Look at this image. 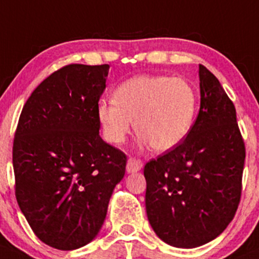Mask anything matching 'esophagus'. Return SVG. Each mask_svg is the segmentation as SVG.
I'll return each mask as SVG.
<instances>
[{
	"instance_id": "obj_1",
	"label": "esophagus",
	"mask_w": 259,
	"mask_h": 259,
	"mask_svg": "<svg viewBox=\"0 0 259 259\" xmlns=\"http://www.w3.org/2000/svg\"><path fill=\"white\" fill-rule=\"evenodd\" d=\"M141 168H143V161H141V160L137 159V157H130V159L127 160V172H137V171H140Z\"/></svg>"
}]
</instances>
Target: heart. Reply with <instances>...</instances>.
<instances>
[{"mask_svg": "<svg viewBox=\"0 0 259 259\" xmlns=\"http://www.w3.org/2000/svg\"><path fill=\"white\" fill-rule=\"evenodd\" d=\"M114 100H100L97 115L105 138L122 144L135 119L141 143L157 151L180 145L190 134L197 113L195 87L184 78L141 74L121 81Z\"/></svg>", "mask_w": 259, "mask_h": 259, "instance_id": "obj_1", "label": "heart"}]
</instances>
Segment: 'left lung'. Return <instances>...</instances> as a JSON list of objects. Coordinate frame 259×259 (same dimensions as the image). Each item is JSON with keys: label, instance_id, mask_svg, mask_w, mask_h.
Masks as SVG:
<instances>
[{"label": "left lung", "instance_id": "1", "mask_svg": "<svg viewBox=\"0 0 259 259\" xmlns=\"http://www.w3.org/2000/svg\"><path fill=\"white\" fill-rule=\"evenodd\" d=\"M200 111L180 145L144 167L149 222L170 246L195 248L220 236L242 194L246 148L236 108L202 64Z\"/></svg>", "mask_w": 259, "mask_h": 259}]
</instances>
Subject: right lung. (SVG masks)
I'll list each match as a JSON object with an SVG mask.
<instances>
[{
    "label": "right lung",
    "mask_w": 259,
    "mask_h": 259,
    "mask_svg": "<svg viewBox=\"0 0 259 259\" xmlns=\"http://www.w3.org/2000/svg\"><path fill=\"white\" fill-rule=\"evenodd\" d=\"M109 65L69 64L27 99L13 139L15 192L34 235L72 251L99 233L126 155L99 135Z\"/></svg>",
    "instance_id": "add662e5"
}]
</instances>
